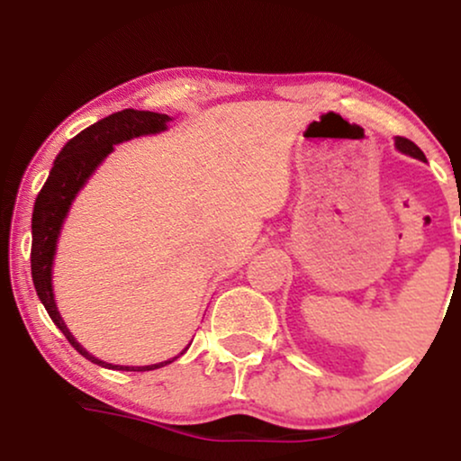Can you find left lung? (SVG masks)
Returning <instances> with one entry per match:
<instances>
[{
	"mask_svg": "<svg viewBox=\"0 0 461 461\" xmlns=\"http://www.w3.org/2000/svg\"><path fill=\"white\" fill-rule=\"evenodd\" d=\"M396 149L407 153V156H414L418 160H425V153L418 149V145H414L410 139H403V136H396Z\"/></svg>",
	"mask_w": 461,
	"mask_h": 461,
	"instance_id": "8db88e82",
	"label": "left lung"
}]
</instances>
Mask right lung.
<instances>
[{"label": "right lung", "instance_id": "1", "mask_svg": "<svg viewBox=\"0 0 461 461\" xmlns=\"http://www.w3.org/2000/svg\"><path fill=\"white\" fill-rule=\"evenodd\" d=\"M167 114L158 113H145V110H121L105 119L97 121L91 128L82 130L77 136L62 147L58 153L54 167H51L50 177H47L45 186L41 188L39 197L34 203V214H32V279H34V288L39 299L43 301L47 314L56 322V327L65 333V338L71 342L79 356H84L91 362L99 364V366L114 368V370H153L160 368L164 364H171L173 359L160 364H151V366H113L105 364L102 359L93 357L86 348L71 336L67 325L62 322L60 314H58L54 303V293H51V262H54L56 253V240L60 234L62 221L68 212L73 197L77 190L84 186L86 177L97 168V164L113 151V145L134 139V136L142 134H156L167 128Z\"/></svg>", "mask_w": 461, "mask_h": 461}]
</instances>
